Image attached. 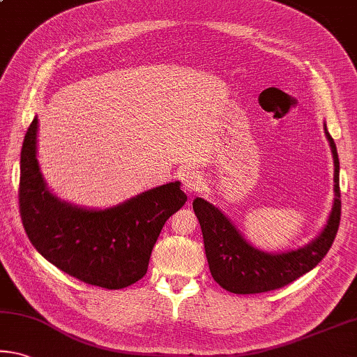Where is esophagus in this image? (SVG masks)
<instances>
[{"label": "esophagus", "instance_id": "1", "mask_svg": "<svg viewBox=\"0 0 357 357\" xmlns=\"http://www.w3.org/2000/svg\"><path fill=\"white\" fill-rule=\"evenodd\" d=\"M181 183H183L184 190L188 192H199L203 188V176L195 172V169H184L181 174Z\"/></svg>", "mask_w": 357, "mask_h": 357}]
</instances>
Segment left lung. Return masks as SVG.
Listing matches in <instances>:
<instances>
[{
  "instance_id": "1",
  "label": "left lung",
  "mask_w": 357,
  "mask_h": 357,
  "mask_svg": "<svg viewBox=\"0 0 357 357\" xmlns=\"http://www.w3.org/2000/svg\"><path fill=\"white\" fill-rule=\"evenodd\" d=\"M326 138L333 155V197L327 222L313 240L297 250L284 252H267L252 246L236 225L206 200L192 202L199 219L205 252L214 281L225 291L234 294H259L289 284L318 265L335 240L340 225V162L337 146L324 123Z\"/></svg>"
}]
</instances>
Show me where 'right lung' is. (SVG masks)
Masks as SVG:
<instances>
[{
  "mask_svg": "<svg viewBox=\"0 0 357 357\" xmlns=\"http://www.w3.org/2000/svg\"><path fill=\"white\" fill-rule=\"evenodd\" d=\"M38 116L20 152L19 203L28 238L41 256L70 276L105 289L143 278L167 219L184 206L181 183L141 192L105 209L61 200L47 188L38 162Z\"/></svg>",
  "mask_w": 357,
  "mask_h": 357,
  "instance_id": "add662e5",
  "label": "right lung"
}]
</instances>
